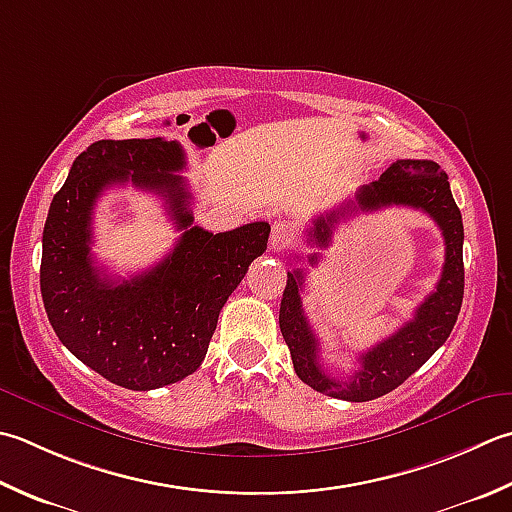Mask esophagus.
<instances>
[{
    "label": "esophagus",
    "instance_id": "esophagus-1",
    "mask_svg": "<svg viewBox=\"0 0 512 512\" xmlns=\"http://www.w3.org/2000/svg\"><path fill=\"white\" fill-rule=\"evenodd\" d=\"M295 242V228L288 222H275L270 228V248L282 250Z\"/></svg>",
    "mask_w": 512,
    "mask_h": 512
}]
</instances>
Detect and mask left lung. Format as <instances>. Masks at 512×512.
I'll return each mask as SVG.
<instances>
[{
    "label": "left lung",
    "mask_w": 512,
    "mask_h": 512,
    "mask_svg": "<svg viewBox=\"0 0 512 512\" xmlns=\"http://www.w3.org/2000/svg\"><path fill=\"white\" fill-rule=\"evenodd\" d=\"M355 202L319 215L308 233V242L326 248L333 237V228L342 217L362 210H377L384 206H410L424 210L435 219L444 235L446 257L442 277L408 324L359 355V370L353 377L335 379L319 364V342L310 328L302 308L304 268L288 273L282 306H279V328L290 348L297 377L317 393L346 399V402H370L390 390L422 368L430 355L442 346L453 330L459 308L464 299V224L462 213L450 193L448 175L439 164L430 159H397L386 168L377 182H370L357 190ZM310 264L317 255L308 257Z\"/></svg>",
    "instance_id": "8db88e82"
}]
</instances>
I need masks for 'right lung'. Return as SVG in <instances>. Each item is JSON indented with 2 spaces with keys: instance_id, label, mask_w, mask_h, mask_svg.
<instances>
[{
  "instance_id": "right-lung-1",
  "label": "right lung",
  "mask_w": 512,
  "mask_h": 512,
  "mask_svg": "<svg viewBox=\"0 0 512 512\" xmlns=\"http://www.w3.org/2000/svg\"><path fill=\"white\" fill-rule=\"evenodd\" d=\"M177 142L99 139L79 155L50 202L39 286L48 322L70 353L108 382L153 390L202 366L219 310L266 250L270 226L226 233L193 226ZM130 181L165 197L185 233L174 253L142 276L113 280L92 262V208L110 185Z\"/></svg>"
}]
</instances>
